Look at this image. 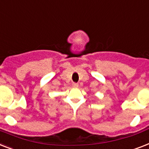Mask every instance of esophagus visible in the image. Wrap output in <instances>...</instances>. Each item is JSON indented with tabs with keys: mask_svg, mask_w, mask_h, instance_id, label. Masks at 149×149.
I'll return each instance as SVG.
<instances>
[{
	"mask_svg": "<svg viewBox=\"0 0 149 149\" xmlns=\"http://www.w3.org/2000/svg\"><path fill=\"white\" fill-rule=\"evenodd\" d=\"M72 86H74V87H78V86H79V84H77V83H73V84H72Z\"/></svg>",
	"mask_w": 149,
	"mask_h": 149,
	"instance_id": "esophagus-1",
	"label": "esophagus"
}]
</instances>
